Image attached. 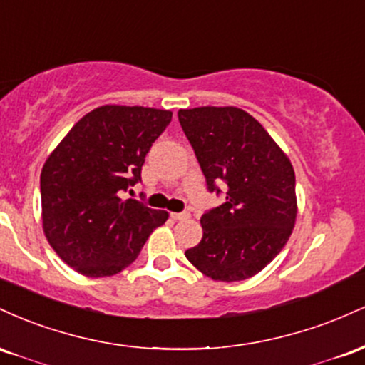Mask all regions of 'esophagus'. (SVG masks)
Here are the masks:
<instances>
[{
  "label": "esophagus",
  "instance_id": "1",
  "mask_svg": "<svg viewBox=\"0 0 365 365\" xmlns=\"http://www.w3.org/2000/svg\"><path fill=\"white\" fill-rule=\"evenodd\" d=\"M170 217H171V220H175V221H178V220H187L188 212H171Z\"/></svg>",
  "mask_w": 365,
  "mask_h": 365
}]
</instances>
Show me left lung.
<instances>
[{"label":"left lung","instance_id":"left-lung-1","mask_svg":"<svg viewBox=\"0 0 365 365\" xmlns=\"http://www.w3.org/2000/svg\"><path fill=\"white\" fill-rule=\"evenodd\" d=\"M178 121L206 177L209 194L226 200L200 217L202 240L185 250L217 282H242L282 252L297 216L290 159L257 120L238 108L180 110Z\"/></svg>","mask_w":365,"mask_h":365}]
</instances>
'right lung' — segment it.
Masks as SVG:
<instances>
[{
	"label": "right lung",
	"mask_w": 365,
	"mask_h": 365,
	"mask_svg": "<svg viewBox=\"0 0 365 365\" xmlns=\"http://www.w3.org/2000/svg\"><path fill=\"white\" fill-rule=\"evenodd\" d=\"M173 113L101 106L75 123L41 173L46 238L78 273H120L140 254L168 212L123 192L142 182V165Z\"/></svg>",
	"instance_id": "right-lung-1"
}]
</instances>
